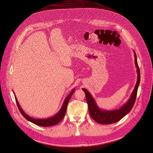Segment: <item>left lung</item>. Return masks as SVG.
Here are the masks:
<instances>
[{"label": "left lung", "instance_id": "obj_1", "mask_svg": "<svg viewBox=\"0 0 153 153\" xmlns=\"http://www.w3.org/2000/svg\"><path fill=\"white\" fill-rule=\"evenodd\" d=\"M134 62L136 69H137L138 73L137 82H136V84L135 85V87L132 92L130 99H128V100L125 104H124L123 106L121 107V108H120L118 110H101L97 106V103H95V100L94 99L92 95L89 93V92L87 91L85 89H82L86 96V100L88 104V107H89L90 115L92 117V118L94 120H95L96 122L103 125H108L116 123L118 122L119 120H121L122 118H123L126 114L129 113L132 109L136 100V95H137L138 92V88L140 82V71L138 67L136 54L134 51Z\"/></svg>", "mask_w": 153, "mask_h": 153}]
</instances>
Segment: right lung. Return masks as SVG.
<instances>
[{"mask_svg": "<svg viewBox=\"0 0 153 153\" xmlns=\"http://www.w3.org/2000/svg\"><path fill=\"white\" fill-rule=\"evenodd\" d=\"M74 91H75V89H72V91L70 92V94L67 96V97L65 99V100H64V101L63 102L62 107L61 108V109L59 110V111L58 112V113L56 114L54 116H53L51 118H46V119H35V118L30 117V116L27 115L25 112L23 111V110L22 109L17 98H16L15 95V98L16 103H17V105L19 108V110L20 111L22 115L24 117H25L27 120H28V121L32 122L35 125H37L38 126H41L46 127V126H51L55 125L61 121L62 119L64 118V115H65V114H66V111L67 106H68L69 100L70 98L71 97L72 95L73 94V93L74 92Z\"/></svg>", "mask_w": 153, "mask_h": 153, "instance_id": "right-lung-1", "label": "right lung"}]
</instances>
